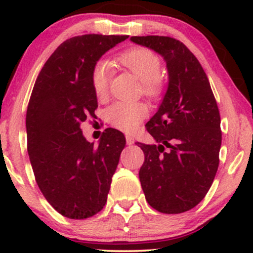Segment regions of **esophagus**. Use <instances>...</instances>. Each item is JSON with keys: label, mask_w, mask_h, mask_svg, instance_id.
<instances>
[{"label": "esophagus", "mask_w": 253, "mask_h": 253, "mask_svg": "<svg viewBox=\"0 0 253 253\" xmlns=\"http://www.w3.org/2000/svg\"><path fill=\"white\" fill-rule=\"evenodd\" d=\"M126 143H127V145H129V146H130V145L134 144V139H133L132 136L127 135V136H126Z\"/></svg>", "instance_id": "1"}]
</instances>
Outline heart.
I'll return each instance as SVG.
<instances>
[{
	"instance_id": "1",
	"label": "heart",
	"mask_w": 253,
	"mask_h": 253,
	"mask_svg": "<svg viewBox=\"0 0 253 253\" xmlns=\"http://www.w3.org/2000/svg\"><path fill=\"white\" fill-rule=\"evenodd\" d=\"M118 63L132 72L141 82L146 96L155 97L161 92L162 81L158 76L161 62L152 51L143 47L130 48L118 57ZM109 69L104 62L97 63L91 72V85L97 98H103L108 88ZM146 115V108L140 103L117 102L106 110L107 121L123 132H133Z\"/></svg>"
}]
</instances>
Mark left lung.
Listing matches in <instances>:
<instances>
[{"label": "left lung", "instance_id": "obj_1", "mask_svg": "<svg viewBox=\"0 0 253 253\" xmlns=\"http://www.w3.org/2000/svg\"><path fill=\"white\" fill-rule=\"evenodd\" d=\"M163 57L168 86L147 132L156 143H136L145 162L139 171L146 201L156 211L178 214L210 190L219 167L220 114L207 75L184 43L170 37H130Z\"/></svg>", "mask_w": 253, "mask_h": 253}]
</instances>
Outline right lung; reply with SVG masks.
I'll use <instances>...</instances> for the list:
<instances>
[{
    "mask_svg": "<svg viewBox=\"0 0 253 253\" xmlns=\"http://www.w3.org/2000/svg\"><path fill=\"white\" fill-rule=\"evenodd\" d=\"M128 36L85 34L65 40L42 66L27 114V150L36 181L52 207L86 219L104 207L126 139L107 128L97 145L81 125L95 117L91 72L100 58Z\"/></svg>",
    "mask_w": 253,
    "mask_h": 253,
    "instance_id": "1",
    "label": "right lung"
}]
</instances>
